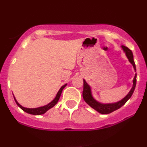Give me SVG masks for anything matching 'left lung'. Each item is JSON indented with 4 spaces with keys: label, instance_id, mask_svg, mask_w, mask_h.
Masks as SVG:
<instances>
[{
    "label": "left lung",
    "instance_id": "1",
    "mask_svg": "<svg viewBox=\"0 0 147 147\" xmlns=\"http://www.w3.org/2000/svg\"><path fill=\"white\" fill-rule=\"evenodd\" d=\"M122 49L124 50V52L126 53V57L129 59V61L131 62V64L133 65V68H134L135 70H136V64H135V61L133 60V52L130 49H129L127 47L122 45ZM136 77H137V74H136L135 75L134 79H133V85L131 90H130L127 95L124 97V99H122V100L119 101V102L114 103V104H100V103L97 102L95 99L92 97V94H91V90H90V87L88 85L85 80L84 79V90H83V98L86 102L88 104L89 106H91L92 109H94L96 110L97 112H99V113L102 114H109L113 112V111L117 110L119 108H121L123 105L125 104V103L127 102L129 99L131 98V97L132 96L133 92H134L135 88H136Z\"/></svg>",
    "mask_w": 147,
    "mask_h": 147
}]
</instances>
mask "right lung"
Wrapping results in <instances>:
<instances>
[{
    "mask_svg": "<svg viewBox=\"0 0 147 147\" xmlns=\"http://www.w3.org/2000/svg\"><path fill=\"white\" fill-rule=\"evenodd\" d=\"M66 85L67 84H65V85H63V86L61 88L60 90H59L58 92H57L56 97H55V98L50 103V104H48V105H45L44 106H41V107L36 108V109H28V108L23 107V106H22L21 105H20V104H18V102L16 100V99H15L14 97V98L15 102H16V104H17V105L19 106L20 108H21L22 110H23V111H25V112L28 113L32 114V115H38L44 114L47 111H48L49 109H51V108L53 107L54 106L56 105L57 103L58 102L59 99V98H60L61 95L62 90H63V89L66 86Z\"/></svg>",
    "mask_w": 147,
    "mask_h": 147,
    "instance_id": "add662e5",
    "label": "right lung"
}]
</instances>
